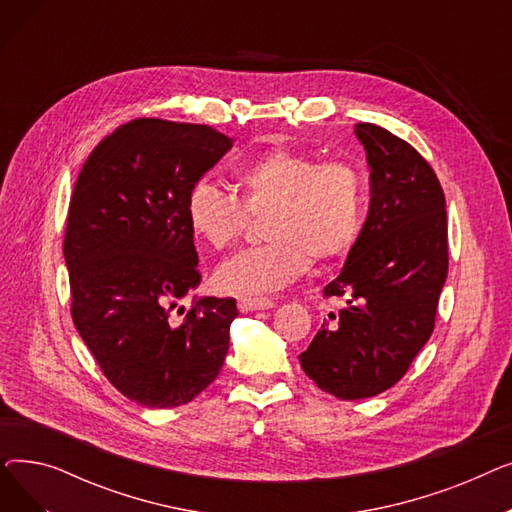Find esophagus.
Returning a JSON list of instances; mask_svg holds the SVG:
<instances>
[{
    "instance_id": "34e87169",
    "label": "esophagus",
    "mask_w": 512,
    "mask_h": 512,
    "mask_svg": "<svg viewBox=\"0 0 512 512\" xmlns=\"http://www.w3.org/2000/svg\"><path fill=\"white\" fill-rule=\"evenodd\" d=\"M274 301L270 299H253V297H240L238 299V309L242 313H249V311H263V309H272Z\"/></svg>"
}]
</instances>
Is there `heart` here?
<instances>
[{
  "label": "heart",
  "mask_w": 512,
  "mask_h": 512,
  "mask_svg": "<svg viewBox=\"0 0 512 512\" xmlns=\"http://www.w3.org/2000/svg\"><path fill=\"white\" fill-rule=\"evenodd\" d=\"M232 193L197 182L186 195V224L211 251L232 247L263 218L265 245L226 259L215 286L234 294H270L299 280L311 259L330 263L355 247L365 218V180L351 161H324L286 147L270 149L232 172Z\"/></svg>",
  "instance_id": "heart-1"
}]
</instances>
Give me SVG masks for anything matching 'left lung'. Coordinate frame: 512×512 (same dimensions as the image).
Here are the masks:
<instances>
[{"label":"left lung","mask_w":512,"mask_h":512,"mask_svg":"<svg viewBox=\"0 0 512 512\" xmlns=\"http://www.w3.org/2000/svg\"><path fill=\"white\" fill-rule=\"evenodd\" d=\"M355 132L371 168V203L340 276L324 288L346 305L299 355L309 378L342 400L400 382L434 332L448 274L446 199L434 168L382 126L361 122Z\"/></svg>","instance_id":"left-lung-1"}]
</instances>
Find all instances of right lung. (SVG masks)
I'll list each match as a JSON object with an SVG mask.
<instances>
[{
	"label": "right lung",
	"instance_id": "right-lung-1",
	"mask_svg": "<svg viewBox=\"0 0 512 512\" xmlns=\"http://www.w3.org/2000/svg\"><path fill=\"white\" fill-rule=\"evenodd\" d=\"M230 147L207 124L137 118L101 139L74 184L72 321L105 378L149 409L191 402L228 353L236 301H178L201 282L186 195Z\"/></svg>",
	"mask_w": 512,
	"mask_h": 512
}]
</instances>
